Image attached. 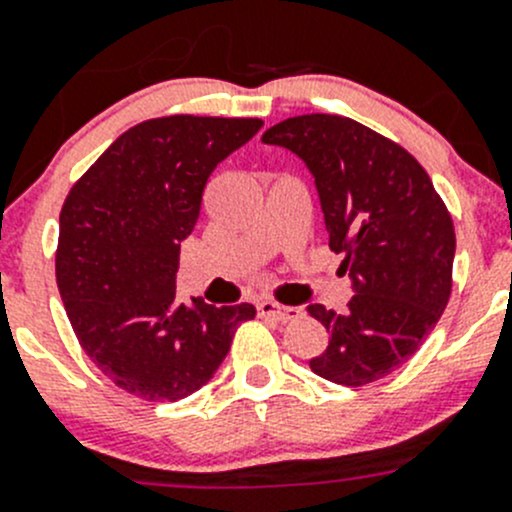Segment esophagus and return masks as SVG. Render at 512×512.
<instances>
[{"instance_id":"esophagus-1","label":"esophagus","mask_w":512,"mask_h":512,"mask_svg":"<svg viewBox=\"0 0 512 512\" xmlns=\"http://www.w3.org/2000/svg\"><path fill=\"white\" fill-rule=\"evenodd\" d=\"M257 312H260L262 317L275 319V322L280 324L292 322V319H297L299 314H302L297 307H287V304L272 302V299H262V302H257Z\"/></svg>"}]
</instances>
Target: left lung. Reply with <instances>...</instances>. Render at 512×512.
I'll list each match as a JSON object with an SVG mask.
<instances>
[{"label": "left lung", "mask_w": 512, "mask_h": 512, "mask_svg": "<svg viewBox=\"0 0 512 512\" xmlns=\"http://www.w3.org/2000/svg\"><path fill=\"white\" fill-rule=\"evenodd\" d=\"M262 143L304 160L354 289L347 314L307 307L329 332L309 366L344 386L384 379L418 352L451 297L456 232L446 205L409 151L352 118L294 116Z\"/></svg>", "instance_id": "1"}]
</instances>
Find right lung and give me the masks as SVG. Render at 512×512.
I'll return each mask as SVG.
<instances>
[{
    "mask_svg": "<svg viewBox=\"0 0 512 512\" xmlns=\"http://www.w3.org/2000/svg\"><path fill=\"white\" fill-rule=\"evenodd\" d=\"M260 118L165 116L118 136L71 188L59 218L56 285L76 339L133 396L180 401L208 384L252 304L178 302L180 242L218 163Z\"/></svg>",
    "mask_w": 512,
    "mask_h": 512,
    "instance_id": "obj_1",
    "label": "right lung"
}]
</instances>
